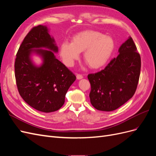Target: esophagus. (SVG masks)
<instances>
[{
	"label": "esophagus",
	"instance_id": "esophagus-1",
	"mask_svg": "<svg viewBox=\"0 0 156 156\" xmlns=\"http://www.w3.org/2000/svg\"><path fill=\"white\" fill-rule=\"evenodd\" d=\"M76 77H77V79H83V75H81V74H77L76 75Z\"/></svg>",
	"mask_w": 156,
	"mask_h": 156
}]
</instances>
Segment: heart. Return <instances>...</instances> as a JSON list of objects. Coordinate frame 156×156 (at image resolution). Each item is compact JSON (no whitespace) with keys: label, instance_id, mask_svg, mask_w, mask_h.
Here are the masks:
<instances>
[{"label":"heart","instance_id":"b5f03b06","mask_svg":"<svg viewBox=\"0 0 156 156\" xmlns=\"http://www.w3.org/2000/svg\"><path fill=\"white\" fill-rule=\"evenodd\" d=\"M115 47V41L111 36L97 31L85 30L75 35L72 42H63L60 54L65 64L72 66L79 58L80 53L84 51V61L90 68L96 69L106 64Z\"/></svg>","mask_w":156,"mask_h":156}]
</instances>
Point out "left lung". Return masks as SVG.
<instances>
[{
  "mask_svg": "<svg viewBox=\"0 0 156 156\" xmlns=\"http://www.w3.org/2000/svg\"><path fill=\"white\" fill-rule=\"evenodd\" d=\"M119 52L104 69L88 75L90 103L99 111L116 110L133 97L137 87L140 56L131 37L120 46Z\"/></svg>",
  "mask_w": 156,
  "mask_h": 156,
  "instance_id": "left-lung-1",
  "label": "left lung"
}]
</instances>
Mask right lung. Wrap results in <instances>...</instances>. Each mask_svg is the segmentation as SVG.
Wrapping results in <instances>:
<instances>
[{"instance_id": "add662e5", "label": "right lung", "mask_w": 156, "mask_h": 156, "mask_svg": "<svg viewBox=\"0 0 156 156\" xmlns=\"http://www.w3.org/2000/svg\"><path fill=\"white\" fill-rule=\"evenodd\" d=\"M48 32L46 26L33 27L19 48L15 61V77L20 96L28 105L44 112L61 108L68 90L76 79L55 57L54 52L57 53L58 47ZM33 52L43 59L40 67L33 64L30 56Z\"/></svg>"}]
</instances>
